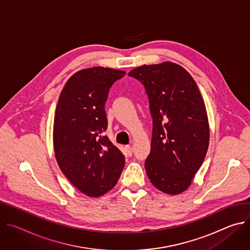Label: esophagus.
<instances>
[{
    "label": "esophagus",
    "mask_w": 250,
    "mask_h": 250,
    "mask_svg": "<svg viewBox=\"0 0 250 250\" xmlns=\"http://www.w3.org/2000/svg\"><path fill=\"white\" fill-rule=\"evenodd\" d=\"M125 152H126V154H127L128 156H131V155H132V147H131V146H126L125 147Z\"/></svg>",
    "instance_id": "obj_1"
}]
</instances>
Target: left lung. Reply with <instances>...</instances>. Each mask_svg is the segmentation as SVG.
Masks as SVG:
<instances>
[{
	"label": "left lung",
	"instance_id": "1",
	"mask_svg": "<svg viewBox=\"0 0 250 250\" xmlns=\"http://www.w3.org/2000/svg\"><path fill=\"white\" fill-rule=\"evenodd\" d=\"M128 76L145 86L153 121L146 174L163 193L180 194L191 185L208 147V122L199 88L187 70L172 62L142 65Z\"/></svg>",
	"mask_w": 250,
	"mask_h": 250
}]
</instances>
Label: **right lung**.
Instances as JSON below:
<instances>
[{
	"mask_svg": "<svg viewBox=\"0 0 250 250\" xmlns=\"http://www.w3.org/2000/svg\"><path fill=\"white\" fill-rule=\"evenodd\" d=\"M125 71L92 67L71 76L61 91L54 117L57 163L83 194L97 198L115 187L125 156L103 132L108 127L104 104Z\"/></svg>",
	"mask_w": 250,
	"mask_h": 250,
	"instance_id": "right-lung-1",
	"label": "right lung"
}]
</instances>
